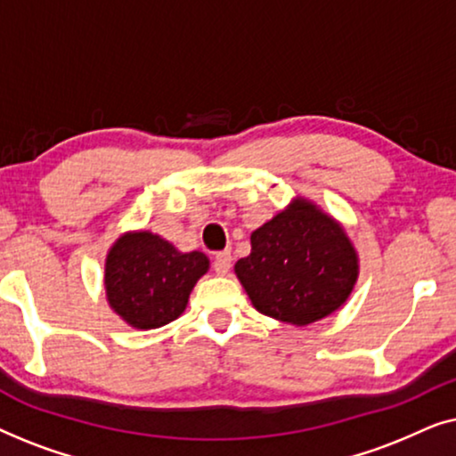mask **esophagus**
<instances>
[{
    "label": "esophagus",
    "mask_w": 456,
    "mask_h": 456,
    "mask_svg": "<svg viewBox=\"0 0 456 456\" xmlns=\"http://www.w3.org/2000/svg\"><path fill=\"white\" fill-rule=\"evenodd\" d=\"M230 267H232V255H230V251L217 253L216 259H214L216 273H220V276H226V273L230 272Z\"/></svg>",
    "instance_id": "esophagus-1"
}]
</instances>
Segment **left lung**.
Masks as SVG:
<instances>
[{"label": "left lung", "mask_w": 456, "mask_h": 456, "mask_svg": "<svg viewBox=\"0 0 456 456\" xmlns=\"http://www.w3.org/2000/svg\"><path fill=\"white\" fill-rule=\"evenodd\" d=\"M357 253L332 217L292 203L251 234V253L234 270L255 309L307 326L332 314L357 280Z\"/></svg>", "instance_id": "obj_1"}]
</instances>
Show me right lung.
<instances>
[{
  "instance_id": "1",
  "label": "right lung",
  "mask_w": 456,
  "mask_h": 456,
  "mask_svg": "<svg viewBox=\"0 0 456 456\" xmlns=\"http://www.w3.org/2000/svg\"><path fill=\"white\" fill-rule=\"evenodd\" d=\"M203 253H180L151 232L122 236L105 261V295L130 326L151 330L183 314L197 280L208 272Z\"/></svg>"
}]
</instances>
